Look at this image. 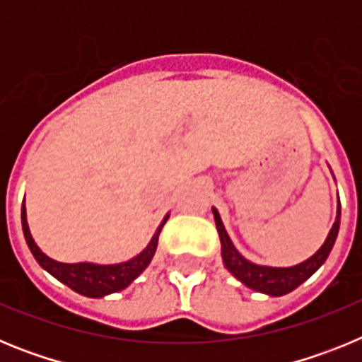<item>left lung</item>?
I'll return each instance as SVG.
<instances>
[{"instance_id":"8db88e82","label":"left lung","mask_w":362,"mask_h":362,"mask_svg":"<svg viewBox=\"0 0 362 362\" xmlns=\"http://www.w3.org/2000/svg\"><path fill=\"white\" fill-rule=\"evenodd\" d=\"M214 219H216L217 232H219L221 239V255H223V263L232 272V276L238 277L243 284H246L248 288L255 290V292H263L268 296H284V293L296 290L299 284L305 283L313 272H317L326 261L328 254H330L332 246H334L335 239L339 233V223H341V204L337 206V217L332 226L328 238H326L325 245L319 248L315 254L310 259H306L305 263L296 264L290 268H272V267H261V264H254L250 261H246L235 246L230 241L228 233H226L225 226L221 223V217L216 209H212Z\"/></svg>"}]
</instances>
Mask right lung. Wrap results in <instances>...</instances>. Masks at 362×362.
<instances>
[{"label":"right lung","instance_id":"right-lung-1","mask_svg":"<svg viewBox=\"0 0 362 362\" xmlns=\"http://www.w3.org/2000/svg\"><path fill=\"white\" fill-rule=\"evenodd\" d=\"M168 216L165 217V221L161 223V226L158 228V232L153 233L152 241L148 243L145 250L139 255H136L134 259L127 261V263L119 264H92V263H76V264H66V263H57L54 259L47 257L43 252L37 248V245L34 243L30 235V230L27 225V214H25V204L21 209V225H23V233L25 239H27V245L30 248L32 255L36 257L37 263L45 268V270L52 274L57 281H62L63 284H66L69 288H72L74 292L81 293L86 297H103L108 293L119 292V290L127 288L134 279H136L146 267L152 261L153 254H156V248H158V239L159 233H161L163 225L166 223Z\"/></svg>","mask_w":362,"mask_h":362}]
</instances>
